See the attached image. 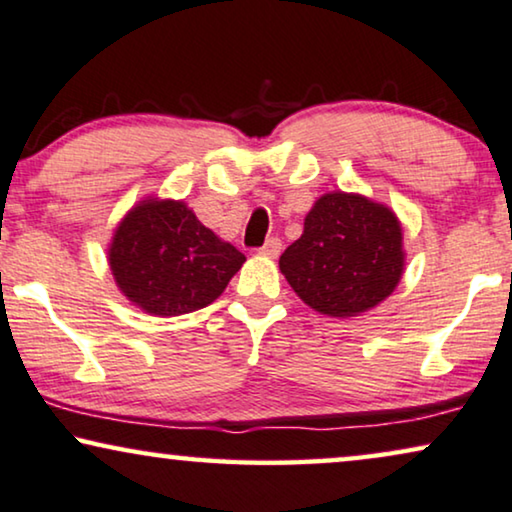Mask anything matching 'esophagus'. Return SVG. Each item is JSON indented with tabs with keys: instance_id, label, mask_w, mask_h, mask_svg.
Instances as JSON below:
<instances>
[{
	"instance_id": "obj_1",
	"label": "esophagus",
	"mask_w": 512,
	"mask_h": 512,
	"mask_svg": "<svg viewBox=\"0 0 512 512\" xmlns=\"http://www.w3.org/2000/svg\"><path fill=\"white\" fill-rule=\"evenodd\" d=\"M279 251H282V240L279 237H268L265 244L261 247V254L268 256V258H277Z\"/></svg>"
}]
</instances>
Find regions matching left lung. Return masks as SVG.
Instances as JSON below:
<instances>
[{
    "mask_svg": "<svg viewBox=\"0 0 512 512\" xmlns=\"http://www.w3.org/2000/svg\"><path fill=\"white\" fill-rule=\"evenodd\" d=\"M405 268L403 228L387 205L359 193L321 195L279 270L305 305L356 317L391 296Z\"/></svg>",
    "mask_w": 512,
    "mask_h": 512,
    "instance_id": "obj_1",
    "label": "left lung"
}]
</instances>
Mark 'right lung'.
I'll return each mask as SVG.
<instances>
[{"instance_id":"obj_1","label":"right lung","mask_w":512,"mask_h":512,"mask_svg":"<svg viewBox=\"0 0 512 512\" xmlns=\"http://www.w3.org/2000/svg\"><path fill=\"white\" fill-rule=\"evenodd\" d=\"M244 261L242 251L202 226L181 200H142L123 216L109 244L116 286L156 317L214 303Z\"/></svg>"}]
</instances>
